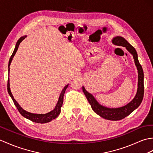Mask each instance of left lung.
I'll return each mask as SVG.
<instances>
[{"instance_id":"left-lung-1","label":"left lung","mask_w":153,"mask_h":153,"mask_svg":"<svg viewBox=\"0 0 153 153\" xmlns=\"http://www.w3.org/2000/svg\"><path fill=\"white\" fill-rule=\"evenodd\" d=\"M113 43L117 45L125 47L131 54L133 55L135 64L138 70V88L136 97L133 99L132 102L126 105L123 106L119 108H108L99 104L98 102L95 100V98L91 94L85 90L84 87H82L83 93L87 97V100L91 105L93 111L102 117V118L107 120H121L128 115H129L131 113L134 111L137 108L139 107L141 104L142 100L143 98L144 95V85H143V71L142 67L139 62L137 59V54L136 49L128 42L125 38L120 36H117L113 38L112 40Z\"/></svg>"}]
</instances>
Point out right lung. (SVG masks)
I'll use <instances>...</instances> for the list:
<instances>
[{"mask_svg":"<svg viewBox=\"0 0 153 153\" xmlns=\"http://www.w3.org/2000/svg\"><path fill=\"white\" fill-rule=\"evenodd\" d=\"M25 38H26V36H24L21 37L18 40V41H17V44H16V45L15 49H14V51H13V52L12 53L11 57H10V59L9 64H8V68H9L10 65V64H11V62H12V60L13 59V56L15 55L16 53V51L17 50V49H18V48H19V45L20 43ZM8 71L10 72V68L8 69ZM68 85H66L65 87H64V88H63L62 92H61V93H60V97H59L58 102H57V104H56L55 109H53V111L49 112V113H46V114H35V113H29V112H28V111H26L25 110H24L22 108H21V106L19 105L18 103H17L16 102V100H15V99H14L13 95H12V94L11 93V91H10L9 78L8 79V84H7V89H8V93H9L10 97H11L12 100H13V102L14 103V104H15V105L16 106L17 109H18V111L21 113V115L23 116L24 117H25V118H27L28 119H29L30 120H31V121H33V122L36 123L43 124V123H49V122L51 121L52 120L55 119V118H56V117H57L59 115L60 113V108H61L62 105V104H63L64 94H65L66 89L67 88V87H68Z\"/></svg>","mask_w":153,"mask_h":153,"instance_id":"add662e5","label":"right lung"}]
</instances>
